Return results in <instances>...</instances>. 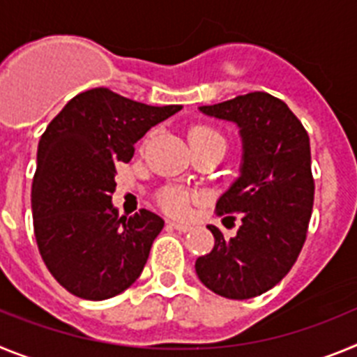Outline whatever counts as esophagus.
<instances>
[{
    "instance_id": "obj_1",
    "label": "esophagus",
    "mask_w": 357,
    "mask_h": 357,
    "mask_svg": "<svg viewBox=\"0 0 357 357\" xmlns=\"http://www.w3.org/2000/svg\"><path fill=\"white\" fill-rule=\"evenodd\" d=\"M169 227H173L178 232H189L191 230V225H185V223H178V222H169Z\"/></svg>"
}]
</instances>
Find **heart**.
<instances>
[{
    "mask_svg": "<svg viewBox=\"0 0 357 357\" xmlns=\"http://www.w3.org/2000/svg\"><path fill=\"white\" fill-rule=\"evenodd\" d=\"M204 137H220V134L213 130V128L207 127H195L193 130L189 132V141L193 139H204ZM160 206L166 213L169 214H185L189 204V195L181 191V189H166L162 195H160Z\"/></svg>",
    "mask_w": 357,
    "mask_h": 357,
    "instance_id": "obj_1",
    "label": "heart"
}]
</instances>
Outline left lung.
Segmentation results:
<instances>
[{"mask_svg": "<svg viewBox=\"0 0 357 357\" xmlns=\"http://www.w3.org/2000/svg\"><path fill=\"white\" fill-rule=\"evenodd\" d=\"M198 110L239 128V176L216 209L241 214V225L230 239L207 225L214 247L195 270L216 295L245 301L284 279L302 250L314 195L309 135L282 100L259 91Z\"/></svg>", "mask_w": 357, "mask_h": 357, "instance_id": "8db88e82", "label": "left lung"}]
</instances>
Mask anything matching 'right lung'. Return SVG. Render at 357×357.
<instances>
[{"label": "right lung", "instance_id": "add662e5", "mask_svg": "<svg viewBox=\"0 0 357 357\" xmlns=\"http://www.w3.org/2000/svg\"><path fill=\"white\" fill-rule=\"evenodd\" d=\"M181 105L151 107L105 87L66 103L43 134L31 184L37 247L56 282L85 301L119 295L141 275L164 220L112 204L116 164Z\"/></svg>", "mask_w": 357, "mask_h": 357}]
</instances>
